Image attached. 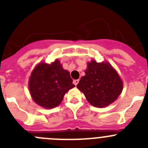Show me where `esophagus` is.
Here are the masks:
<instances>
[{
  "mask_svg": "<svg viewBox=\"0 0 148 148\" xmlns=\"http://www.w3.org/2000/svg\"><path fill=\"white\" fill-rule=\"evenodd\" d=\"M78 82H79V80H78V79H75V80H73V84H74L75 86H76L77 84H78Z\"/></svg>",
  "mask_w": 148,
  "mask_h": 148,
  "instance_id": "34e87169",
  "label": "esophagus"
}]
</instances>
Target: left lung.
Returning a JSON list of instances; mask_svg holds the SVG:
<instances>
[{
	"mask_svg": "<svg viewBox=\"0 0 148 148\" xmlns=\"http://www.w3.org/2000/svg\"><path fill=\"white\" fill-rule=\"evenodd\" d=\"M85 75L77 84L89 103L95 108H104L114 102L121 94L123 83L117 72L108 62L87 64Z\"/></svg>",
	"mask_w": 148,
	"mask_h": 148,
	"instance_id": "1",
	"label": "left lung"
}]
</instances>
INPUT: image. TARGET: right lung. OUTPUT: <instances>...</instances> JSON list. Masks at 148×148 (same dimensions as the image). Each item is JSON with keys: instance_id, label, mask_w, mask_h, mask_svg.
Instances as JSON below:
<instances>
[{"instance_id": "obj_1", "label": "right lung", "mask_w": 148, "mask_h": 148, "mask_svg": "<svg viewBox=\"0 0 148 148\" xmlns=\"http://www.w3.org/2000/svg\"><path fill=\"white\" fill-rule=\"evenodd\" d=\"M74 87L70 73L63 69L58 60L50 64H38L29 80V89L33 101L47 109L57 107L64 94Z\"/></svg>"}]
</instances>
